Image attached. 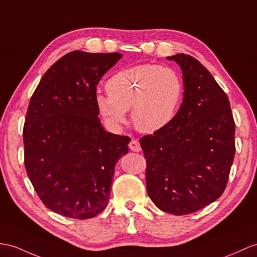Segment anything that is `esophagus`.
Listing matches in <instances>:
<instances>
[{"label": "esophagus", "instance_id": "obj_1", "mask_svg": "<svg viewBox=\"0 0 257 257\" xmlns=\"http://www.w3.org/2000/svg\"><path fill=\"white\" fill-rule=\"evenodd\" d=\"M128 147L130 149L132 150V152H141L142 147H141V143L137 141V140H132L128 144Z\"/></svg>", "mask_w": 257, "mask_h": 257}]
</instances>
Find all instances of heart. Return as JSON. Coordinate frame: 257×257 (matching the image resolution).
Masks as SVG:
<instances>
[{"label":"heart","instance_id":"heart-1","mask_svg":"<svg viewBox=\"0 0 257 257\" xmlns=\"http://www.w3.org/2000/svg\"><path fill=\"white\" fill-rule=\"evenodd\" d=\"M108 96L98 95V109L108 121L121 124L131 109L134 126L142 133L165 128L176 115L183 96L182 80L172 68L139 64L118 71L105 83Z\"/></svg>","mask_w":257,"mask_h":257}]
</instances>
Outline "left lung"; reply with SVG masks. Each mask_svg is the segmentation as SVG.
I'll list each match as a JSON object with an SVG mask.
<instances>
[{
  "label": "left lung",
  "instance_id": "1",
  "mask_svg": "<svg viewBox=\"0 0 257 257\" xmlns=\"http://www.w3.org/2000/svg\"><path fill=\"white\" fill-rule=\"evenodd\" d=\"M182 68L183 102L165 128L140 140L146 186L161 210L182 216L215 202L235 154V123L226 92L193 56H168Z\"/></svg>",
  "mask_w": 257,
  "mask_h": 257
}]
</instances>
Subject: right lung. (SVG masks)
I'll use <instances>...</instances> for the list:
<instances>
[{
  "instance_id": "right-lung-1",
  "label": "right lung",
  "mask_w": 257,
  "mask_h": 257,
  "mask_svg": "<svg viewBox=\"0 0 257 257\" xmlns=\"http://www.w3.org/2000/svg\"><path fill=\"white\" fill-rule=\"evenodd\" d=\"M122 56L67 53L30 98L23 131L25 168L41 202L56 214L90 219L107 207L115 164L128 152L131 139L103 130L96 91Z\"/></svg>"
}]
</instances>
